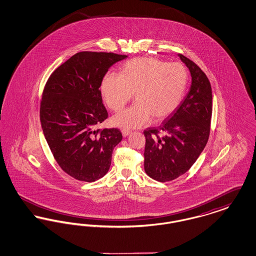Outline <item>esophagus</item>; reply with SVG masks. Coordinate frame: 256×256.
<instances>
[{
	"label": "esophagus",
	"mask_w": 256,
	"mask_h": 256,
	"mask_svg": "<svg viewBox=\"0 0 256 256\" xmlns=\"http://www.w3.org/2000/svg\"><path fill=\"white\" fill-rule=\"evenodd\" d=\"M130 130H122V134L124 137H126L128 135H130Z\"/></svg>",
	"instance_id": "obj_1"
}]
</instances>
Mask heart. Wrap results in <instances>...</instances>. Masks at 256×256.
I'll list each match as a JSON object with an SVG mask.
<instances>
[{"mask_svg":"<svg viewBox=\"0 0 256 256\" xmlns=\"http://www.w3.org/2000/svg\"><path fill=\"white\" fill-rule=\"evenodd\" d=\"M187 86V72L182 64L154 58H136L122 65L121 74H106L100 93L110 110H122L134 93L136 102L113 117L122 128L148 124L152 117L160 121L178 106Z\"/></svg>","mask_w":256,"mask_h":256,"instance_id":"1","label":"heart"}]
</instances>
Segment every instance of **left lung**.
<instances>
[{
	"label": "left lung",
	"mask_w": 256,
	"mask_h": 256,
	"mask_svg": "<svg viewBox=\"0 0 256 256\" xmlns=\"http://www.w3.org/2000/svg\"><path fill=\"white\" fill-rule=\"evenodd\" d=\"M192 84L180 104L158 128L144 130V168L160 182H170L189 170L200 156L210 134L212 89L204 71L183 54Z\"/></svg>",
	"instance_id": "8db88e82"
}]
</instances>
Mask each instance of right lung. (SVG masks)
Segmentation results:
<instances>
[{
  "label": "right lung",
  "instance_id": "right-lung-1",
  "mask_svg": "<svg viewBox=\"0 0 256 256\" xmlns=\"http://www.w3.org/2000/svg\"><path fill=\"white\" fill-rule=\"evenodd\" d=\"M126 56L80 52L50 76L40 102V122L50 152L74 178L93 182L111 164L113 148L122 136L118 128L96 130L108 113L100 82L110 67Z\"/></svg>",
  "mask_w": 256,
  "mask_h": 256
}]
</instances>
